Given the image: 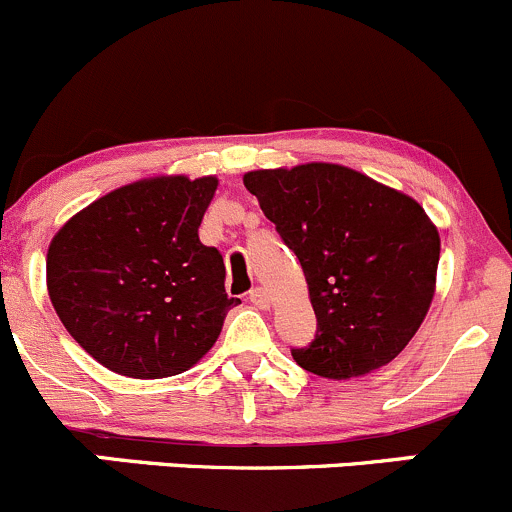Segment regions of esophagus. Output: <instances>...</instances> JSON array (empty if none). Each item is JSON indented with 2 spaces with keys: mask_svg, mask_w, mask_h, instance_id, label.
Wrapping results in <instances>:
<instances>
[{
  "mask_svg": "<svg viewBox=\"0 0 512 512\" xmlns=\"http://www.w3.org/2000/svg\"><path fill=\"white\" fill-rule=\"evenodd\" d=\"M249 298L256 308H271V296H268L266 288H254V291L249 293Z\"/></svg>",
  "mask_w": 512,
  "mask_h": 512,
  "instance_id": "1",
  "label": "esophagus"
}]
</instances>
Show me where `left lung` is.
<instances>
[{"label": "left lung", "mask_w": 512, "mask_h": 512, "mask_svg": "<svg viewBox=\"0 0 512 512\" xmlns=\"http://www.w3.org/2000/svg\"><path fill=\"white\" fill-rule=\"evenodd\" d=\"M244 184L301 261L316 311L293 361L336 381L391 363L435 293L440 236L423 206L338 164L258 169Z\"/></svg>", "instance_id": "left-lung-1"}]
</instances>
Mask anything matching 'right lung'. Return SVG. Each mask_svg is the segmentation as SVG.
Returning <instances> with one entry per match:
<instances>
[{
  "instance_id": "right-lung-1",
  "label": "right lung",
  "mask_w": 512,
  "mask_h": 512,
  "mask_svg": "<svg viewBox=\"0 0 512 512\" xmlns=\"http://www.w3.org/2000/svg\"><path fill=\"white\" fill-rule=\"evenodd\" d=\"M216 176H156L101 196L49 244L47 288L74 341L129 378L184 373L209 353L236 298L199 241Z\"/></svg>"
}]
</instances>
